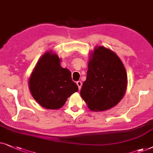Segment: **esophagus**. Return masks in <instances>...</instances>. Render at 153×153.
Here are the masks:
<instances>
[{"instance_id": "34e87169", "label": "esophagus", "mask_w": 153, "mask_h": 153, "mask_svg": "<svg viewBox=\"0 0 153 153\" xmlns=\"http://www.w3.org/2000/svg\"><path fill=\"white\" fill-rule=\"evenodd\" d=\"M76 84H77V85H78L79 90H80L81 87H82V82H81V81H78Z\"/></svg>"}]
</instances>
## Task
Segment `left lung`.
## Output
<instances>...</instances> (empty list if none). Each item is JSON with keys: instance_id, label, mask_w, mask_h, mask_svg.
Segmentation results:
<instances>
[{"instance_id": "obj_1", "label": "left lung", "mask_w": 153, "mask_h": 153, "mask_svg": "<svg viewBox=\"0 0 153 153\" xmlns=\"http://www.w3.org/2000/svg\"><path fill=\"white\" fill-rule=\"evenodd\" d=\"M127 87V71L119 56L108 48L96 46L80 91L87 107L97 112L111 109L123 99Z\"/></svg>"}]
</instances>
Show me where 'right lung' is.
Instances as JSON below:
<instances>
[{"label":"right lung","mask_w":153,"mask_h":153,"mask_svg":"<svg viewBox=\"0 0 153 153\" xmlns=\"http://www.w3.org/2000/svg\"><path fill=\"white\" fill-rule=\"evenodd\" d=\"M61 59L52 50L38 61L29 79L28 88L33 99L46 109H59L78 87L71 78V71L61 66Z\"/></svg>","instance_id":"add662e5"}]
</instances>
